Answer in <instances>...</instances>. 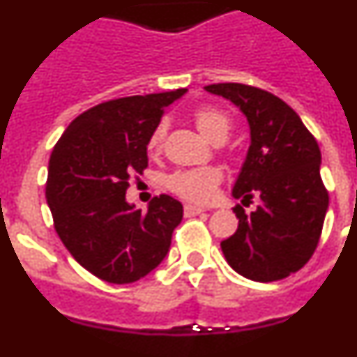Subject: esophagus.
<instances>
[{
	"instance_id": "obj_1",
	"label": "esophagus",
	"mask_w": 357,
	"mask_h": 357,
	"mask_svg": "<svg viewBox=\"0 0 357 357\" xmlns=\"http://www.w3.org/2000/svg\"><path fill=\"white\" fill-rule=\"evenodd\" d=\"M202 213H206V209H202V207H198V206H193V204H188V206H184L185 216H197V214H202Z\"/></svg>"
}]
</instances>
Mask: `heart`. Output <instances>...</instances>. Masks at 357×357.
<instances>
[{
    "instance_id": "obj_1",
    "label": "heart",
    "mask_w": 357,
    "mask_h": 357,
    "mask_svg": "<svg viewBox=\"0 0 357 357\" xmlns=\"http://www.w3.org/2000/svg\"><path fill=\"white\" fill-rule=\"evenodd\" d=\"M195 125L200 130L204 137L214 143V141H225L230 130V119L223 110L216 107H200L195 112ZM164 134L166 127L164 123L157 125L151 132L150 139H148V150L159 151L162 146ZM222 181V172L214 166H202V168L181 169L168 176V188L178 197L185 198L189 202H197V204H206L213 200L216 188Z\"/></svg>"
}]
</instances>
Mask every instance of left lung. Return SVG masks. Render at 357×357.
Masks as SVG:
<instances>
[{
  "mask_svg": "<svg viewBox=\"0 0 357 357\" xmlns=\"http://www.w3.org/2000/svg\"><path fill=\"white\" fill-rule=\"evenodd\" d=\"M204 89L234 103L247 118L250 146L232 197L261 198L254 213L245 214L241 206L234 209L238 230L222 241L223 255L250 280L284 279L313 255L329 207L320 148L295 110L272 93L243 84Z\"/></svg>",
  "mask_w": 357,
  "mask_h": 357,
  "instance_id": "8db88e82",
  "label": "left lung"
}]
</instances>
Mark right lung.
<instances>
[{
	"label": "right lung",
	"mask_w": 357,
	"mask_h": 357,
	"mask_svg": "<svg viewBox=\"0 0 357 357\" xmlns=\"http://www.w3.org/2000/svg\"><path fill=\"white\" fill-rule=\"evenodd\" d=\"M188 89L100 103L69 123L48 164L46 200L69 254L98 279L130 284L168 255L184 207L169 195L135 209L128 181L148 166L164 110Z\"/></svg>",
	"instance_id": "add662e5"
}]
</instances>
